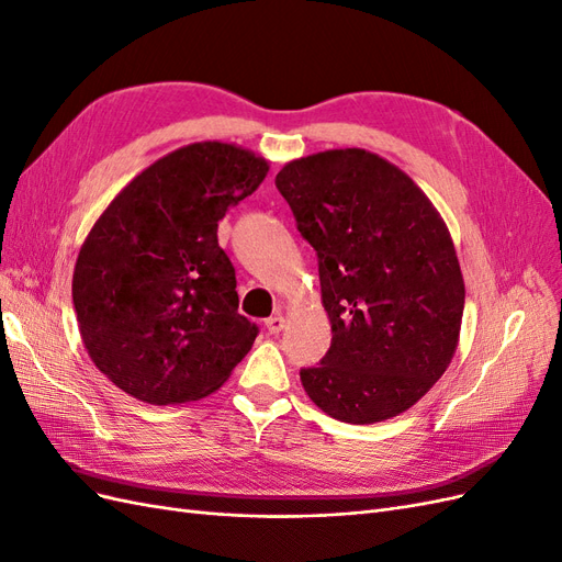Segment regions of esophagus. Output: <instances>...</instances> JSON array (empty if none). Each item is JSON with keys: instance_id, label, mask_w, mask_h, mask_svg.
<instances>
[{"instance_id": "1", "label": "esophagus", "mask_w": 562, "mask_h": 562, "mask_svg": "<svg viewBox=\"0 0 562 562\" xmlns=\"http://www.w3.org/2000/svg\"><path fill=\"white\" fill-rule=\"evenodd\" d=\"M265 326H267V330H269L271 335H277V333H281V330H283V326H285V318H283L281 314H274V316H269V318L265 321Z\"/></svg>"}]
</instances>
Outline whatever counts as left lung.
<instances>
[{"instance_id":"1","label":"left lung","mask_w":562,"mask_h":562,"mask_svg":"<svg viewBox=\"0 0 562 562\" xmlns=\"http://www.w3.org/2000/svg\"><path fill=\"white\" fill-rule=\"evenodd\" d=\"M277 187L318 255L333 342L300 370L307 396L349 424L413 407L450 366L464 279L443 217L398 166L368 149L288 161Z\"/></svg>"}]
</instances>
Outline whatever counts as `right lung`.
<instances>
[{"mask_svg": "<svg viewBox=\"0 0 562 562\" xmlns=\"http://www.w3.org/2000/svg\"><path fill=\"white\" fill-rule=\"evenodd\" d=\"M269 164L229 143H192L147 166L81 244L72 302L103 375L151 405L223 386L258 326L239 314L217 223L267 178Z\"/></svg>", "mask_w": 562, "mask_h": 562, "instance_id": "obj_1", "label": "right lung"}]
</instances>
